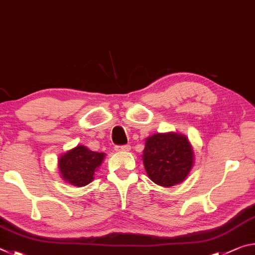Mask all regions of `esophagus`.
Listing matches in <instances>:
<instances>
[{
	"instance_id": "esophagus-1",
	"label": "esophagus",
	"mask_w": 255,
	"mask_h": 255,
	"mask_svg": "<svg viewBox=\"0 0 255 255\" xmlns=\"http://www.w3.org/2000/svg\"><path fill=\"white\" fill-rule=\"evenodd\" d=\"M115 150L119 152H122V151H130L131 150V145L130 144H127V145H118V147H115Z\"/></svg>"
}]
</instances>
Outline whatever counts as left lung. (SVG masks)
I'll return each instance as SVG.
<instances>
[{
    "label": "left lung",
    "mask_w": 255,
    "mask_h": 255,
    "mask_svg": "<svg viewBox=\"0 0 255 255\" xmlns=\"http://www.w3.org/2000/svg\"><path fill=\"white\" fill-rule=\"evenodd\" d=\"M142 160L153 183L170 187L189 176L194 165V150L182 133H156L145 139Z\"/></svg>",
    "instance_id": "obj_1"
}]
</instances>
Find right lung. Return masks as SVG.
<instances>
[{"label":"right lung","instance_id":"add662e5","mask_svg":"<svg viewBox=\"0 0 255 255\" xmlns=\"http://www.w3.org/2000/svg\"><path fill=\"white\" fill-rule=\"evenodd\" d=\"M106 153L91 151L86 145H77L57 159L62 179L71 185L81 187L94 181L95 173L103 164Z\"/></svg>","mask_w":255,"mask_h":255}]
</instances>
